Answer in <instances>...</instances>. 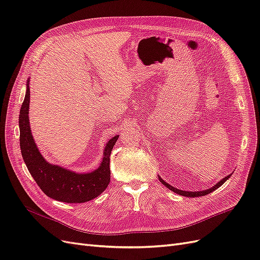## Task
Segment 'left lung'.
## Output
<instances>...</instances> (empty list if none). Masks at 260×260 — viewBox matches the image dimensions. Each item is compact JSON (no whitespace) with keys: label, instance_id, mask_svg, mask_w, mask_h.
I'll use <instances>...</instances> for the list:
<instances>
[{"label":"left lung","instance_id":"left-lung-1","mask_svg":"<svg viewBox=\"0 0 260 260\" xmlns=\"http://www.w3.org/2000/svg\"><path fill=\"white\" fill-rule=\"evenodd\" d=\"M232 176V174L231 175H229V176H226L225 178H223L222 180H220L218 183H216L214 186L212 187H210V188H207V190H205V191H198V192H188V191H182V190H179V188H176V187H174V186H171L170 184H168V183H166L165 182V181L160 178V177H158V179H159V181L160 182L165 185V186H167L169 190H171L172 192H175V193H177V194H179V195H182V196H187V198H196V196H205V195H207V194H209V193H211V192H214L215 190H217V188L219 187V186H221L225 181L229 179L230 177Z\"/></svg>","mask_w":260,"mask_h":260}]
</instances>
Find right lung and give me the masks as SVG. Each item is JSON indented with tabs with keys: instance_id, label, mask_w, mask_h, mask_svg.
Masks as SVG:
<instances>
[{
	"instance_id": "right-lung-1",
	"label": "right lung",
	"mask_w": 260,
	"mask_h": 260,
	"mask_svg": "<svg viewBox=\"0 0 260 260\" xmlns=\"http://www.w3.org/2000/svg\"><path fill=\"white\" fill-rule=\"evenodd\" d=\"M29 103L28 80L25 100L19 113L20 149L23 161L43 193L53 200L64 203L89 202L103 193L111 181L109 157L119 136H115L106 143L104 158L98 169L89 174H77L48 162L39 152L29 125Z\"/></svg>"
}]
</instances>
